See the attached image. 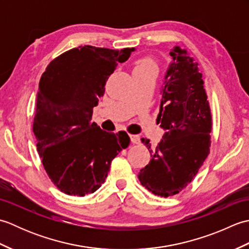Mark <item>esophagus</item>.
Returning <instances> with one entry per match:
<instances>
[{"label": "esophagus", "instance_id": "1", "mask_svg": "<svg viewBox=\"0 0 249 249\" xmlns=\"http://www.w3.org/2000/svg\"><path fill=\"white\" fill-rule=\"evenodd\" d=\"M129 137H130V140L133 143H135V144L140 143V137L138 135H129Z\"/></svg>", "mask_w": 249, "mask_h": 249}]
</instances>
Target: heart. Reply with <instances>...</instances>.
<instances>
[{"label": "heart", "mask_w": 249, "mask_h": 249, "mask_svg": "<svg viewBox=\"0 0 249 249\" xmlns=\"http://www.w3.org/2000/svg\"><path fill=\"white\" fill-rule=\"evenodd\" d=\"M158 71V65L154 59H152L150 56L142 57L138 62L134 68V71H139V72H150L156 75Z\"/></svg>", "instance_id": "b5f03b06"}]
</instances>
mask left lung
<instances>
[{"label": "left lung", "instance_id": "left-lung-1", "mask_svg": "<svg viewBox=\"0 0 249 249\" xmlns=\"http://www.w3.org/2000/svg\"><path fill=\"white\" fill-rule=\"evenodd\" d=\"M165 76L157 123L166 130L155 150L142 138L151 160L141 169L140 183L156 196L170 197L193 181L208 157L212 114L198 63L176 47Z\"/></svg>", "mask_w": 249, "mask_h": 249}]
</instances>
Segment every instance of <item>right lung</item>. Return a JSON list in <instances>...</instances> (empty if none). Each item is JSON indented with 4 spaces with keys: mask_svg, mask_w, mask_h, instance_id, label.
<instances>
[{
    "mask_svg": "<svg viewBox=\"0 0 249 249\" xmlns=\"http://www.w3.org/2000/svg\"><path fill=\"white\" fill-rule=\"evenodd\" d=\"M134 50L80 46L52 60L41 75L33 122L37 152L66 195L96 192L113 158L129 145L127 134L107 133L91 120L109 76Z\"/></svg>",
    "mask_w": 249,
    "mask_h": 249,
    "instance_id": "add662e5",
    "label": "right lung"
}]
</instances>
